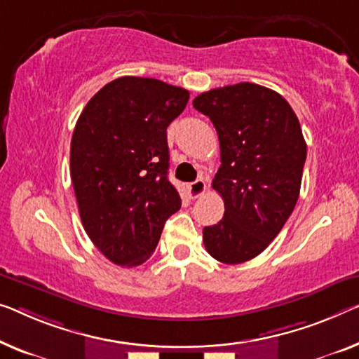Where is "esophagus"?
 <instances>
[{
  "label": "esophagus",
  "instance_id": "esophagus-1",
  "mask_svg": "<svg viewBox=\"0 0 359 359\" xmlns=\"http://www.w3.org/2000/svg\"><path fill=\"white\" fill-rule=\"evenodd\" d=\"M205 191H206V184H205V180H203V179H198L195 182H191V184L189 185V194H190L191 198L201 196L203 194H205Z\"/></svg>",
  "mask_w": 359,
  "mask_h": 359
}]
</instances>
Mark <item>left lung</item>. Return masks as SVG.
Here are the masks:
<instances>
[{"instance_id": "1", "label": "left lung", "mask_w": 359, "mask_h": 359, "mask_svg": "<svg viewBox=\"0 0 359 359\" xmlns=\"http://www.w3.org/2000/svg\"><path fill=\"white\" fill-rule=\"evenodd\" d=\"M194 108L216 127L221 168L212 189L224 217L203 229L214 259L240 264L269 247L297 205L306 161L298 117L287 100L263 85L242 82L198 95Z\"/></svg>"}]
</instances>
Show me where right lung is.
<instances>
[{
    "label": "right lung",
    "mask_w": 359,
    "mask_h": 359,
    "mask_svg": "<svg viewBox=\"0 0 359 359\" xmlns=\"http://www.w3.org/2000/svg\"><path fill=\"white\" fill-rule=\"evenodd\" d=\"M190 93L156 79L119 77L85 106L71 142V179L93 245L117 266L153 255L180 210L168 179V127Z\"/></svg>",
    "instance_id": "obj_1"
}]
</instances>
